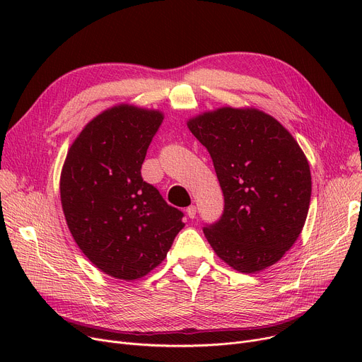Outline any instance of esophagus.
Instances as JSON below:
<instances>
[{
  "label": "esophagus",
  "mask_w": 362,
  "mask_h": 362,
  "mask_svg": "<svg viewBox=\"0 0 362 362\" xmlns=\"http://www.w3.org/2000/svg\"><path fill=\"white\" fill-rule=\"evenodd\" d=\"M186 214L189 218H195L197 217V206L195 205H191L186 208Z\"/></svg>",
  "instance_id": "obj_1"
}]
</instances>
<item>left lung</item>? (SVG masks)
Listing matches in <instances>:
<instances>
[{
    "instance_id": "8db88e82",
    "label": "left lung",
    "mask_w": 362,
    "mask_h": 362,
    "mask_svg": "<svg viewBox=\"0 0 362 362\" xmlns=\"http://www.w3.org/2000/svg\"><path fill=\"white\" fill-rule=\"evenodd\" d=\"M210 152L224 210L204 235L240 273L276 264L302 232L311 199L305 154L276 119L255 108L223 107L187 122Z\"/></svg>"
}]
</instances>
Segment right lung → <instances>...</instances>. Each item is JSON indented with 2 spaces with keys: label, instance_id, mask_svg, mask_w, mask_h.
<instances>
[{
  "label": "right lung",
  "instance_id": "right-lung-1",
  "mask_svg": "<svg viewBox=\"0 0 362 362\" xmlns=\"http://www.w3.org/2000/svg\"><path fill=\"white\" fill-rule=\"evenodd\" d=\"M163 112L120 104L90 120L70 146L60 195L73 239L105 274L136 280L167 257L183 213L141 176Z\"/></svg>",
  "mask_w": 362,
  "mask_h": 362
}]
</instances>
